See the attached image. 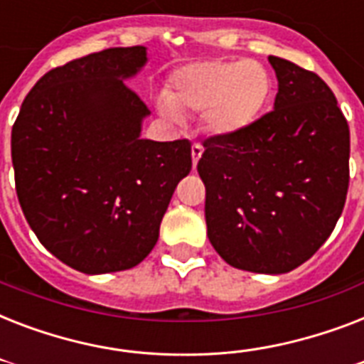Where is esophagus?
I'll return each instance as SVG.
<instances>
[{
    "label": "esophagus",
    "instance_id": "34e87169",
    "mask_svg": "<svg viewBox=\"0 0 364 364\" xmlns=\"http://www.w3.org/2000/svg\"><path fill=\"white\" fill-rule=\"evenodd\" d=\"M202 153H204V147L200 145V143H193V164L196 166L198 164L200 156H202Z\"/></svg>",
    "mask_w": 364,
    "mask_h": 364
}]
</instances>
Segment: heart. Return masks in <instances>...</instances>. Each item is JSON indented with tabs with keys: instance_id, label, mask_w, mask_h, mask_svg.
<instances>
[{
	"instance_id": "obj_1",
	"label": "heart",
	"mask_w": 364,
	"mask_h": 364,
	"mask_svg": "<svg viewBox=\"0 0 364 364\" xmlns=\"http://www.w3.org/2000/svg\"><path fill=\"white\" fill-rule=\"evenodd\" d=\"M272 96L266 68L251 60H208L183 65L170 77L166 113H204L205 126L221 136L247 130Z\"/></svg>"
}]
</instances>
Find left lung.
Returning <instances> with one entry per match:
<instances>
[{
	"label": "left lung",
	"mask_w": 364,
	"mask_h": 364,
	"mask_svg": "<svg viewBox=\"0 0 364 364\" xmlns=\"http://www.w3.org/2000/svg\"><path fill=\"white\" fill-rule=\"evenodd\" d=\"M274 109L234 136H210L198 160L208 238L228 264L285 274L336 227L350 187V126L321 77L270 56Z\"/></svg>",
	"instance_id": "8db88e82"
}]
</instances>
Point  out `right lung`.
Instances as JSON below:
<instances>
[{
	"mask_svg": "<svg viewBox=\"0 0 364 364\" xmlns=\"http://www.w3.org/2000/svg\"><path fill=\"white\" fill-rule=\"evenodd\" d=\"M145 47H113L47 71L11 134L14 187L37 240L85 274L128 270L159 240L191 141L141 139L147 105L122 79Z\"/></svg>",
	"mask_w": 364,
	"mask_h": 364,
	"instance_id": "right-lung-1",
	"label": "right lung"
}]
</instances>
